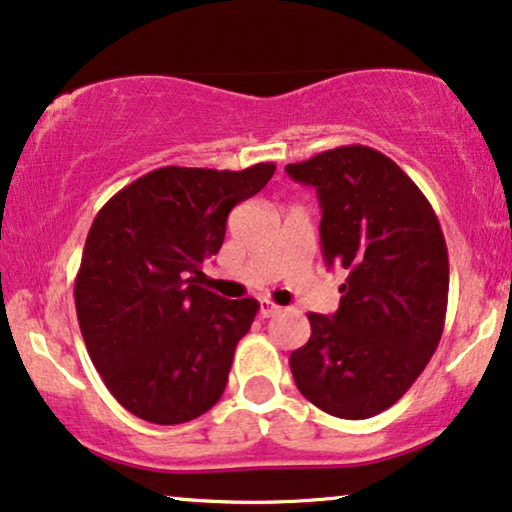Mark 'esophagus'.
Listing matches in <instances>:
<instances>
[{"label":"esophagus","mask_w":512,"mask_h":512,"mask_svg":"<svg viewBox=\"0 0 512 512\" xmlns=\"http://www.w3.org/2000/svg\"><path fill=\"white\" fill-rule=\"evenodd\" d=\"M276 313H281V306L274 304V302H269V299H262V302H260V316L262 318H271V316H276Z\"/></svg>","instance_id":"34e87169"}]
</instances>
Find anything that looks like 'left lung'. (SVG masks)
I'll use <instances>...</instances> for the list:
<instances>
[{
  "label": "left lung",
  "mask_w": 512,
  "mask_h": 512,
  "mask_svg": "<svg viewBox=\"0 0 512 512\" xmlns=\"http://www.w3.org/2000/svg\"><path fill=\"white\" fill-rule=\"evenodd\" d=\"M316 187L325 262L346 269L335 316L309 313L292 351L299 393L339 419H370L407 393L438 349L449 260L435 210L412 177L363 145L285 166Z\"/></svg>",
  "instance_id": "8db88e82"
}]
</instances>
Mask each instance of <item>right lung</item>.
I'll list each match as a JSON object with an SVG mask.
<instances>
[{
    "mask_svg": "<svg viewBox=\"0 0 512 512\" xmlns=\"http://www.w3.org/2000/svg\"><path fill=\"white\" fill-rule=\"evenodd\" d=\"M274 170L156 168L95 215L74 304L95 370L135 417L185 424L222 398L260 302L201 288V264L222 248L229 210Z\"/></svg>",
    "mask_w": 512,
    "mask_h": 512,
    "instance_id": "add662e5",
    "label": "right lung"
}]
</instances>
